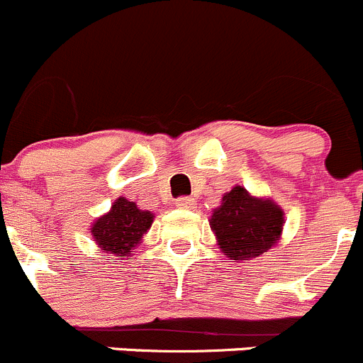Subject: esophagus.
I'll list each match as a JSON object with an SVG mask.
<instances>
[{"mask_svg":"<svg viewBox=\"0 0 363 363\" xmlns=\"http://www.w3.org/2000/svg\"><path fill=\"white\" fill-rule=\"evenodd\" d=\"M177 206L183 208V210H194L196 208V201L192 197H180V199H177Z\"/></svg>","mask_w":363,"mask_h":363,"instance_id":"1","label":"esophagus"}]
</instances>
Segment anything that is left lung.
I'll use <instances>...</instances> for the list:
<instances>
[{"label":"left lung","instance_id":"8db88e82","mask_svg":"<svg viewBox=\"0 0 363 363\" xmlns=\"http://www.w3.org/2000/svg\"><path fill=\"white\" fill-rule=\"evenodd\" d=\"M210 228L224 256L249 261L277 245L284 211L270 197L252 196L245 186L235 185L211 213Z\"/></svg>","mask_w":363,"mask_h":363}]
</instances>
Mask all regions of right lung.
Listing matches in <instances>:
<instances>
[{"mask_svg":"<svg viewBox=\"0 0 363 363\" xmlns=\"http://www.w3.org/2000/svg\"><path fill=\"white\" fill-rule=\"evenodd\" d=\"M153 218L155 215L152 211L141 210L134 201L118 197L111 204V210L89 225V233L104 254L130 259L134 249L141 245L143 238L152 228Z\"/></svg>","mask_w":363,"mask_h":363,"instance_id":"1","label":"right lung"}]
</instances>
